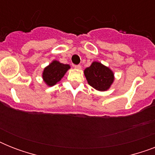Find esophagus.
<instances>
[{"label": "esophagus", "mask_w": 155, "mask_h": 155, "mask_svg": "<svg viewBox=\"0 0 155 155\" xmlns=\"http://www.w3.org/2000/svg\"><path fill=\"white\" fill-rule=\"evenodd\" d=\"M74 68H76V69H80L81 68V66L80 64H78V65H74Z\"/></svg>", "instance_id": "1"}]
</instances>
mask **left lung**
Returning a JSON list of instances; mask_svg holds the SVG:
<instances>
[{"label":"left lung","mask_w":155,"mask_h":155,"mask_svg":"<svg viewBox=\"0 0 155 155\" xmlns=\"http://www.w3.org/2000/svg\"><path fill=\"white\" fill-rule=\"evenodd\" d=\"M87 82L98 91H105L113 82V73L108 68L101 63L94 62L84 70Z\"/></svg>","instance_id":"1"}]
</instances>
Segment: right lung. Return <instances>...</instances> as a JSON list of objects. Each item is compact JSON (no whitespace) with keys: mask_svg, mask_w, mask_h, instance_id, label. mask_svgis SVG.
I'll return each instance as SVG.
<instances>
[{"mask_svg":"<svg viewBox=\"0 0 155 155\" xmlns=\"http://www.w3.org/2000/svg\"><path fill=\"white\" fill-rule=\"evenodd\" d=\"M70 68L68 64H63L58 61H53L44 69L42 77L47 85L53 86L63 77L66 71Z\"/></svg>","mask_w":155,"mask_h":155,"instance_id":"1","label":"right lung"}]
</instances>
